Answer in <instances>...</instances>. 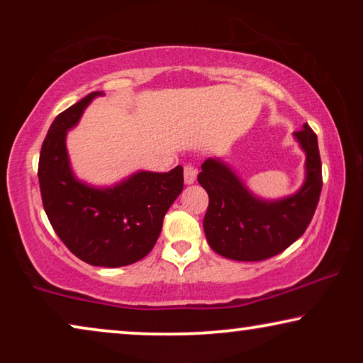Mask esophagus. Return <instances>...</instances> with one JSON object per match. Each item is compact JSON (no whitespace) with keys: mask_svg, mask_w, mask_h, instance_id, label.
Masks as SVG:
<instances>
[{"mask_svg":"<svg viewBox=\"0 0 363 363\" xmlns=\"http://www.w3.org/2000/svg\"><path fill=\"white\" fill-rule=\"evenodd\" d=\"M183 177H185V183L186 185H191L196 180V168L191 165H185L183 168Z\"/></svg>","mask_w":363,"mask_h":363,"instance_id":"1","label":"esophagus"}]
</instances>
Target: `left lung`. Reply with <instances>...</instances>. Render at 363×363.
<instances>
[{
  "instance_id": "left-lung-1",
  "label": "left lung",
  "mask_w": 363,
  "mask_h": 363,
  "mask_svg": "<svg viewBox=\"0 0 363 363\" xmlns=\"http://www.w3.org/2000/svg\"><path fill=\"white\" fill-rule=\"evenodd\" d=\"M306 152V180L297 193L281 200H262L220 158H208L198 183L210 198L203 220L208 245L223 257L262 261L279 255L304 235L322 190V163L317 135L304 123L294 132Z\"/></svg>"
}]
</instances>
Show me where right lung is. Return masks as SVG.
<instances>
[{
	"label": "right lung",
	"instance_id": "1",
	"mask_svg": "<svg viewBox=\"0 0 363 363\" xmlns=\"http://www.w3.org/2000/svg\"><path fill=\"white\" fill-rule=\"evenodd\" d=\"M99 96L104 94L91 92L54 118L39 155V188L49 223L72 255L92 266L121 267L155 246L165 213L183 190V168L137 172L107 188L79 182L66 135Z\"/></svg>",
	"mask_w": 363,
	"mask_h": 363
}]
</instances>
